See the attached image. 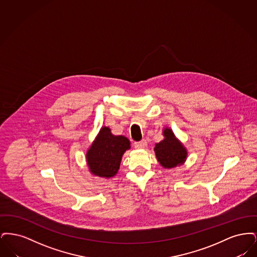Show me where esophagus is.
Segmentation results:
<instances>
[{"mask_svg":"<svg viewBox=\"0 0 257 257\" xmlns=\"http://www.w3.org/2000/svg\"><path fill=\"white\" fill-rule=\"evenodd\" d=\"M135 147L138 148V149H144L146 148L147 146V142L146 140H142L141 142H138V143H135Z\"/></svg>","mask_w":257,"mask_h":257,"instance_id":"esophagus-1","label":"esophagus"}]
</instances>
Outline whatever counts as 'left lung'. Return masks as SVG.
<instances>
[{
	"instance_id": "1",
	"label": "left lung",
	"mask_w": 257,
	"mask_h": 257,
	"mask_svg": "<svg viewBox=\"0 0 257 257\" xmlns=\"http://www.w3.org/2000/svg\"><path fill=\"white\" fill-rule=\"evenodd\" d=\"M163 135L165 139L156 144L154 148L158 162L165 169L181 166L187 159V149L176 139L170 128H165Z\"/></svg>"
}]
</instances>
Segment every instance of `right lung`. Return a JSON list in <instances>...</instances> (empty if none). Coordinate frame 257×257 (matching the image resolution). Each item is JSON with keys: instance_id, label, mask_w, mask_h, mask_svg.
<instances>
[{"instance_id": "add662e5", "label": "right lung", "mask_w": 257, "mask_h": 257, "mask_svg": "<svg viewBox=\"0 0 257 257\" xmlns=\"http://www.w3.org/2000/svg\"><path fill=\"white\" fill-rule=\"evenodd\" d=\"M130 147V141L126 137L114 136L109 127H102L86 152L89 171L99 177L114 176L119 170L124 152Z\"/></svg>"}]
</instances>
